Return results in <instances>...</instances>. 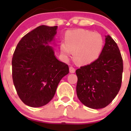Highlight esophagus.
<instances>
[{
    "label": "esophagus",
    "mask_w": 131,
    "mask_h": 131,
    "mask_svg": "<svg viewBox=\"0 0 131 131\" xmlns=\"http://www.w3.org/2000/svg\"><path fill=\"white\" fill-rule=\"evenodd\" d=\"M75 71H76V70H75V68H74L73 67H70V72L71 73H75Z\"/></svg>",
    "instance_id": "obj_1"
}]
</instances>
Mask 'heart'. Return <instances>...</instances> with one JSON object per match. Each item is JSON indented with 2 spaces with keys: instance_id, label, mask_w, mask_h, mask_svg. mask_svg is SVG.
Wrapping results in <instances>:
<instances>
[{
  "instance_id": "obj_1",
  "label": "heart",
  "mask_w": 131,
  "mask_h": 131,
  "mask_svg": "<svg viewBox=\"0 0 131 131\" xmlns=\"http://www.w3.org/2000/svg\"><path fill=\"white\" fill-rule=\"evenodd\" d=\"M104 46L103 37L98 32L89 30H70L64 36V42L60 45L61 55L65 59L71 55L76 63L80 64L91 63L100 57Z\"/></svg>"
}]
</instances>
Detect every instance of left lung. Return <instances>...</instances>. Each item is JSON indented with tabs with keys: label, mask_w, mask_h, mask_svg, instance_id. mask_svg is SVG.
Masks as SVG:
<instances>
[{
	"label": "left lung",
	"mask_w": 131,
	"mask_h": 131,
	"mask_svg": "<svg viewBox=\"0 0 131 131\" xmlns=\"http://www.w3.org/2000/svg\"><path fill=\"white\" fill-rule=\"evenodd\" d=\"M123 71L119 49L110 36H105V46L100 57L92 63L76 71L79 100L91 108H105L119 91Z\"/></svg>",
	"instance_id": "obj_1"
}]
</instances>
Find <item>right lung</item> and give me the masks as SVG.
Segmentation results:
<instances>
[{"label":"right lung","mask_w":131,"mask_h":131,"mask_svg":"<svg viewBox=\"0 0 131 131\" xmlns=\"http://www.w3.org/2000/svg\"><path fill=\"white\" fill-rule=\"evenodd\" d=\"M57 26L41 25L19 40L12 58V78L19 99L31 107H40L53 99L60 81L69 73L49 43Z\"/></svg>","instance_id":"obj_1"}]
</instances>
